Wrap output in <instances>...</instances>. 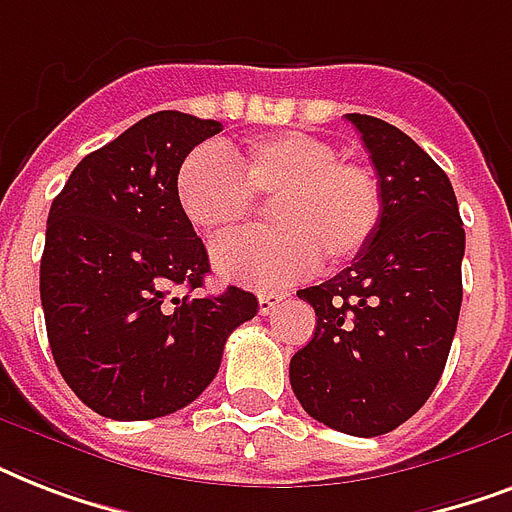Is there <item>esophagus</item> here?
Segmentation results:
<instances>
[{
	"instance_id": "esophagus-1",
	"label": "esophagus",
	"mask_w": 512,
	"mask_h": 512,
	"mask_svg": "<svg viewBox=\"0 0 512 512\" xmlns=\"http://www.w3.org/2000/svg\"><path fill=\"white\" fill-rule=\"evenodd\" d=\"M281 300H284V295H273V292H260V295H257V305H260V313H271L273 308H276V305L281 303Z\"/></svg>"
}]
</instances>
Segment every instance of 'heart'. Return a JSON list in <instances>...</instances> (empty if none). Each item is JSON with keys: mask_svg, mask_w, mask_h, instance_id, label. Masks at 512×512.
Masks as SVG:
<instances>
[{"mask_svg": "<svg viewBox=\"0 0 512 512\" xmlns=\"http://www.w3.org/2000/svg\"><path fill=\"white\" fill-rule=\"evenodd\" d=\"M183 217L204 236L239 231L255 201H273V231L217 241L212 263L223 276L279 289L313 271L356 260L380 228L382 185L366 164L340 159L329 140L308 132H276L228 148L185 156L175 175Z\"/></svg>", "mask_w": 512, "mask_h": 512, "instance_id": "1", "label": "heart"}]
</instances>
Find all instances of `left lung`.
Instances as JSON below:
<instances>
[{
  "label": "left lung",
  "mask_w": 512,
  "mask_h": 512,
  "mask_svg": "<svg viewBox=\"0 0 512 512\" xmlns=\"http://www.w3.org/2000/svg\"><path fill=\"white\" fill-rule=\"evenodd\" d=\"M382 185L380 228L361 255L297 297L316 332L289 361L313 420L348 436L396 430L441 380L462 305V228L446 172L393 124L348 114Z\"/></svg>",
  "instance_id": "left-lung-1"
}]
</instances>
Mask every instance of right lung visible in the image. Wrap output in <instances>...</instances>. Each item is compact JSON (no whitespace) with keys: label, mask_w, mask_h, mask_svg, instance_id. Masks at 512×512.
Here are the masks:
<instances>
[{"label":"right lung","mask_w":512,"mask_h":512,"mask_svg":"<svg viewBox=\"0 0 512 512\" xmlns=\"http://www.w3.org/2000/svg\"><path fill=\"white\" fill-rule=\"evenodd\" d=\"M220 130L180 111L146 116L84 156L52 201L39 268L47 340L68 388L103 417L154 420L196 401L228 335L255 319L252 292L193 295L209 257L175 199L180 162Z\"/></svg>","instance_id":"add662e5"}]
</instances>
